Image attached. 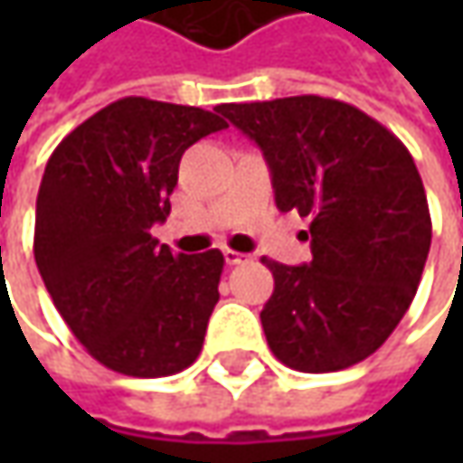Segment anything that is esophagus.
<instances>
[{"mask_svg": "<svg viewBox=\"0 0 463 463\" xmlns=\"http://www.w3.org/2000/svg\"><path fill=\"white\" fill-rule=\"evenodd\" d=\"M223 260L229 262V265H244V262H250V255H244V252H237V250H223Z\"/></svg>", "mask_w": 463, "mask_h": 463, "instance_id": "esophagus-1", "label": "esophagus"}]
</instances>
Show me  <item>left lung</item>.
Instances as JSON below:
<instances>
[{"mask_svg": "<svg viewBox=\"0 0 463 463\" xmlns=\"http://www.w3.org/2000/svg\"><path fill=\"white\" fill-rule=\"evenodd\" d=\"M250 136L273 175L276 205L309 216L311 262L262 258L276 288L260 311L280 364L343 371L386 343L410 309L430 250L420 172L392 131L319 95L216 108Z\"/></svg>", "mask_w": 463, "mask_h": 463, "instance_id": "1", "label": "left lung"}]
</instances>
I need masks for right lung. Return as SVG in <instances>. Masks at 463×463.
Wrapping results in <instances>:
<instances>
[{"label": "right lung", "instance_id": "add662e5", "mask_svg": "<svg viewBox=\"0 0 463 463\" xmlns=\"http://www.w3.org/2000/svg\"><path fill=\"white\" fill-rule=\"evenodd\" d=\"M219 110L123 98L87 118L45 165L33 252L63 322L110 371L159 379L201 355L223 255H175L152 237L187 146Z\"/></svg>", "mask_w": 463, "mask_h": 463}]
</instances>
